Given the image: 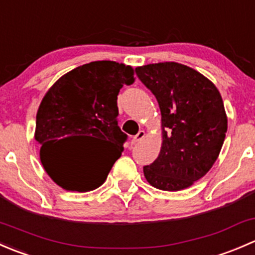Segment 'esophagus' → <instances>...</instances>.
Masks as SVG:
<instances>
[{
	"instance_id": "obj_1",
	"label": "esophagus",
	"mask_w": 255,
	"mask_h": 255,
	"mask_svg": "<svg viewBox=\"0 0 255 255\" xmlns=\"http://www.w3.org/2000/svg\"><path fill=\"white\" fill-rule=\"evenodd\" d=\"M144 137H145V132H144V130H139V132H138L137 134H135L134 137H133L132 143H138V142H140V140H142Z\"/></svg>"
}]
</instances>
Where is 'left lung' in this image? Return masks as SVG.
I'll list each match as a JSON object with an SVG mask.
<instances>
[{
  "mask_svg": "<svg viewBox=\"0 0 255 255\" xmlns=\"http://www.w3.org/2000/svg\"><path fill=\"white\" fill-rule=\"evenodd\" d=\"M161 112L163 145L143 168L151 186L179 191L212 168L227 132V116L217 87L202 74L177 63L135 68Z\"/></svg>",
  "mask_w": 255,
  "mask_h": 255,
  "instance_id": "8db88e82",
  "label": "left lung"
}]
</instances>
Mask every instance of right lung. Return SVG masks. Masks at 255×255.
<instances>
[{"label": "right lung", "mask_w": 255, "mask_h": 255, "mask_svg": "<svg viewBox=\"0 0 255 255\" xmlns=\"http://www.w3.org/2000/svg\"><path fill=\"white\" fill-rule=\"evenodd\" d=\"M133 81L130 66L102 60L69 71L49 89L38 109L34 137L40 144V161L59 186L86 192L104 184L127 140L118 127V92ZM79 136L112 148L76 156L72 140Z\"/></svg>", "instance_id": "add662e5"}]
</instances>
